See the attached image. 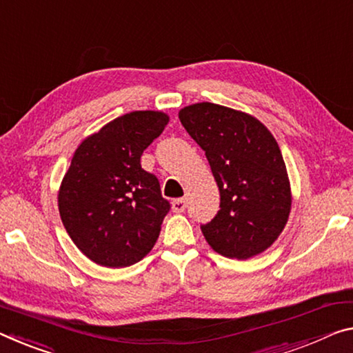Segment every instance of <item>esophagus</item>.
I'll use <instances>...</instances> for the list:
<instances>
[{
    "mask_svg": "<svg viewBox=\"0 0 353 353\" xmlns=\"http://www.w3.org/2000/svg\"><path fill=\"white\" fill-rule=\"evenodd\" d=\"M171 205H172V210H174L176 214H182V212L187 209V201L183 198H179V199L172 201Z\"/></svg>",
    "mask_w": 353,
    "mask_h": 353,
    "instance_id": "34e87169",
    "label": "esophagus"
}]
</instances>
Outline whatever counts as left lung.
Returning <instances> with one entry per match:
<instances>
[{"instance_id": "8db88e82", "label": "left lung", "mask_w": 353, "mask_h": 353, "mask_svg": "<svg viewBox=\"0 0 353 353\" xmlns=\"http://www.w3.org/2000/svg\"><path fill=\"white\" fill-rule=\"evenodd\" d=\"M179 119L205 152L220 190V210L201 226L207 243L232 259L265 251L286 226L292 203L276 139L256 117L216 103L185 106Z\"/></svg>"}]
</instances>
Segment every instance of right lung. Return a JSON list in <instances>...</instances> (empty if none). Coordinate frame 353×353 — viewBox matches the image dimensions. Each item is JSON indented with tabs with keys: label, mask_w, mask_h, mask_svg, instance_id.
<instances>
[{
	"label": "right lung",
	"mask_w": 353,
	"mask_h": 353,
	"mask_svg": "<svg viewBox=\"0 0 353 353\" xmlns=\"http://www.w3.org/2000/svg\"><path fill=\"white\" fill-rule=\"evenodd\" d=\"M168 121L161 111H132L75 150L59 188V215L77 248L99 265L135 264L159 239L171 205L141 155Z\"/></svg>",
	"instance_id": "right-lung-1"
}]
</instances>
